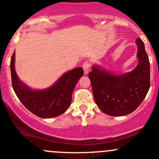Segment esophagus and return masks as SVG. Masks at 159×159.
<instances>
[{"label":"esophagus","mask_w":159,"mask_h":159,"mask_svg":"<svg viewBox=\"0 0 159 159\" xmlns=\"http://www.w3.org/2000/svg\"><path fill=\"white\" fill-rule=\"evenodd\" d=\"M91 66V61H85L83 64V69H84V75H87L89 71V68Z\"/></svg>","instance_id":"1"}]
</instances>
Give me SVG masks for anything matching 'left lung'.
<instances>
[{"instance_id": "1", "label": "left lung", "mask_w": 159, "mask_h": 159, "mask_svg": "<svg viewBox=\"0 0 159 159\" xmlns=\"http://www.w3.org/2000/svg\"><path fill=\"white\" fill-rule=\"evenodd\" d=\"M138 45V66L129 73L115 75L93 66L89 72L94 99L98 107L112 116L131 113L140 106L150 88V63L141 39Z\"/></svg>"}]
</instances>
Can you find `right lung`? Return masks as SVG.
Here are the masks:
<instances>
[{"mask_svg":"<svg viewBox=\"0 0 159 159\" xmlns=\"http://www.w3.org/2000/svg\"><path fill=\"white\" fill-rule=\"evenodd\" d=\"M10 66L12 87L17 97L30 112L41 118L57 116L67 110L71 103L74 89L84 74L82 67H76L64 74L52 87L34 91L23 84L15 72V52Z\"/></svg>","mask_w":159,"mask_h":159,"instance_id":"add662e5","label":"right lung"}]
</instances>
